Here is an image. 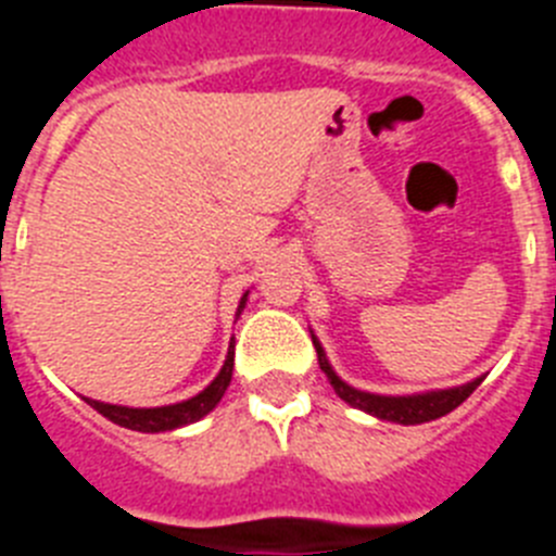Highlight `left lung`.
Returning a JSON list of instances; mask_svg holds the SVG:
<instances>
[{"label": "left lung", "instance_id": "8db88e82", "mask_svg": "<svg viewBox=\"0 0 556 556\" xmlns=\"http://www.w3.org/2000/svg\"><path fill=\"white\" fill-rule=\"evenodd\" d=\"M312 342L317 348V362H320V370L326 372L331 387L337 390V395L345 401V404L356 406V409L367 412V415L378 417V420H392V424H404V426H417V424H429V420H437V417L448 415L456 406L476 390V387L484 381V376L473 378L468 384L448 387V390H426V392H412V395H378V392H365L351 387L348 381L333 372L331 362H328L326 351H323L320 339L314 337Z\"/></svg>", "mask_w": 556, "mask_h": 556}]
</instances>
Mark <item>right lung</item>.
<instances>
[{
    "label": "right lung",
    "mask_w": 556,
    "mask_h": 556,
    "mask_svg": "<svg viewBox=\"0 0 556 556\" xmlns=\"http://www.w3.org/2000/svg\"><path fill=\"white\" fill-rule=\"evenodd\" d=\"M248 294L250 289L242 294L239 308H236V317H239V314L244 312V306H248ZM230 376H233V342H230L228 356H225V365L223 370L217 372V378H214L205 390H200L198 395L178 401V404L119 406V404H105V401H94V397H86V404L94 406L100 415H105L108 420H113L116 426H125V429H132V431H144V434H159V431L184 429V426L189 424H198V420H203L208 412H214V406L223 401L225 390H228Z\"/></svg>",
    "instance_id": "add662e5"
}]
</instances>
